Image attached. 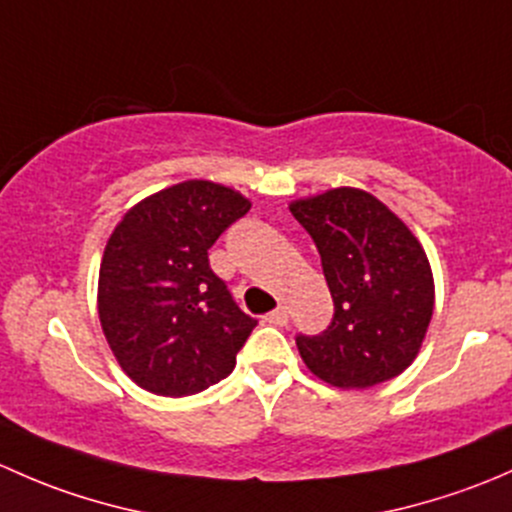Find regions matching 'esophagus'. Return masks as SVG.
Returning a JSON list of instances; mask_svg holds the SVG:
<instances>
[{
    "instance_id": "34e87169",
    "label": "esophagus",
    "mask_w": 512,
    "mask_h": 512,
    "mask_svg": "<svg viewBox=\"0 0 512 512\" xmlns=\"http://www.w3.org/2000/svg\"><path fill=\"white\" fill-rule=\"evenodd\" d=\"M266 323L276 325V328H283V325H288V308H276L273 313L266 315Z\"/></svg>"
}]
</instances>
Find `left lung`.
Masks as SVG:
<instances>
[{"label": "left lung", "instance_id": "1", "mask_svg": "<svg viewBox=\"0 0 512 512\" xmlns=\"http://www.w3.org/2000/svg\"><path fill=\"white\" fill-rule=\"evenodd\" d=\"M291 212L318 246L335 303L323 333L295 337L308 370L340 389L402 374L434 313V276L416 236L377 197L352 187L298 199Z\"/></svg>", "mask_w": 512, "mask_h": 512}]
</instances>
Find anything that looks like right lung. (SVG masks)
<instances>
[{"label":"right lung","mask_w":512,"mask_h":512,"mask_svg":"<svg viewBox=\"0 0 512 512\" xmlns=\"http://www.w3.org/2000/svg\"><path fill=\"white\" fill-rule=\"evenodd\" d=\"M251 202L189 179L135 204L115 226L98 276V315L125 374L160 397L229 377L256 328L209 266L214 241Z\"/></svg>","instance_id":"right-lung-1"}]
</instances>
